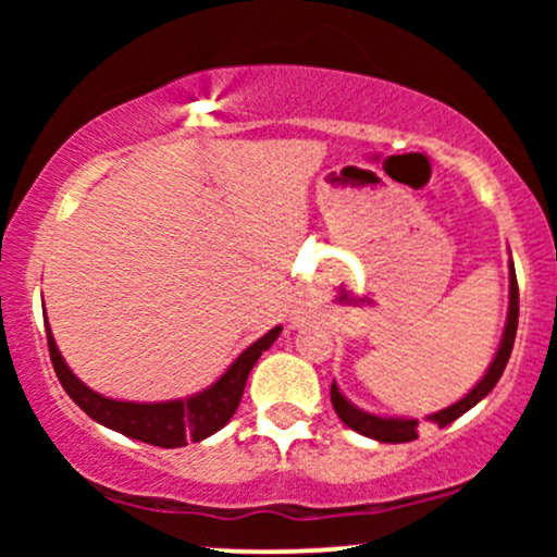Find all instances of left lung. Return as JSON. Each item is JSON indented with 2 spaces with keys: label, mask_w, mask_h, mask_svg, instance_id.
Returning a JSON list of instances; mask_svg holds the SVG:
<instances>
[{
  "label": "left lung",
  "mask_w": 557,
  "mask_h": 557,
  "mask_svg": "<svg viewBox=\"0 0 557 557\" xmlns=\"http://www.w3.org/2000/svg\"><path fill=\"white\" fill-rule=\"evenodd\" d=\"M516 327H519V283H516L513 261H510L508 322H505V332H503V341H500V348H497L495 361L490 363L487 374L482 376V382H479V385L471 389V393L466 395V398H461L458 403H453V406L445 408V411L432 413L430 419L434 421V424L447 426V424H450V421H456L458 417H463V413L469 411V408H474L476 403L482 400L484 395H487L490 389L497 385V380H500V376H503L505 363H508V359H510V350H513ZM330 398H332V406H335L337 417H341L343 424H348L354 432L367 434V437L380 440V443H411V440L419 437V432H417L419 421L417 419H385V417H374V413L361 411V408L350 406V403L343 398V393L335 387V382H332V387H330Z\"/></svg>",
  "instance_id": "1"
}]
</instances>
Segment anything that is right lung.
<instances>
[{"instance_id":"add662e5","label":"right lung","mask_w":557,"mask_h":557,"mask_svg":"<svg viewBox=\"0 0 557 557\" xmlns=\"http://www.w3.org/2000/svg\"><path fill=\"white\" fill-rule=\"evenodd\" d=\"M280 330L283 327H274L267 332L264 337H259L257 343L248 345L238 359L233 361V367H230L212 387L194 395V398L168 403H125L104 398V395L94 393L91 387L83 385L78 376L70 372L65 359H62V354L57 350L49 322L47 345L49 356H52V367L57 376H60L65 393L78 403L94 421L125 434V437L140 440V443H149L157 447H183L220 432L222 426L233 419V413L238 411V403L243 398V389H246V380L248 374H251L253 363L259 361V356L264 354L274 341H277Z\"/></svg>"}]
</instances>
